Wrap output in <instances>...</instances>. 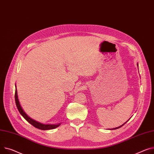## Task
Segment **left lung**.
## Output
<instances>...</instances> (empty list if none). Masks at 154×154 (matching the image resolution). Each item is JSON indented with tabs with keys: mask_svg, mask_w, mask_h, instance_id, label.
I'll list each match as a JSON object with an SVG mask.
<instances>
[{
	"mask_svg": "<svg viewBox=\"0 0 154 154\" xmlns=\"http://www.w3.org/2000/svg\"><path fill=\"white\" fill-rule=\"evenodd\" d=\"M137 65H138V64H137ZM126 122H126L125 124H126ZM125 124H123V125H121V126H119V127H118V128H114V129H118V128H119L122 127V126H123V125H124Z\"/></svg>",
	"mask_w": 154,
	"mask_h": 154,
	"instance_id": "8db88e82",
	"label": "left lung"
}]
</instances>
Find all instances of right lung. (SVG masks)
<instances>
[{
	"label": "right lung",
	"instance_id": "1",
	"mask_svg": "<svg viewBox=\"0 0 154 154\" xmlns=\"http://www.w3.org/2000/svg\"><path fill=\"white\" fill-rule=\"evenodd\" d=\"M15 103L16 106L17 107L18 110L19 111L20 113L22 115V116L29 122V124L33 125L34 127L41 129V130H49V129H54L57 127H58L60 125H43L40 123V122H38L34 119L30 118L26 113L25 111L23 110L21 106L20 105L19 101L18 99V96H17V87H15Z\"/></svg>",
	"mask_w": 154,
	"mask_h": 154
}]
</instances>
